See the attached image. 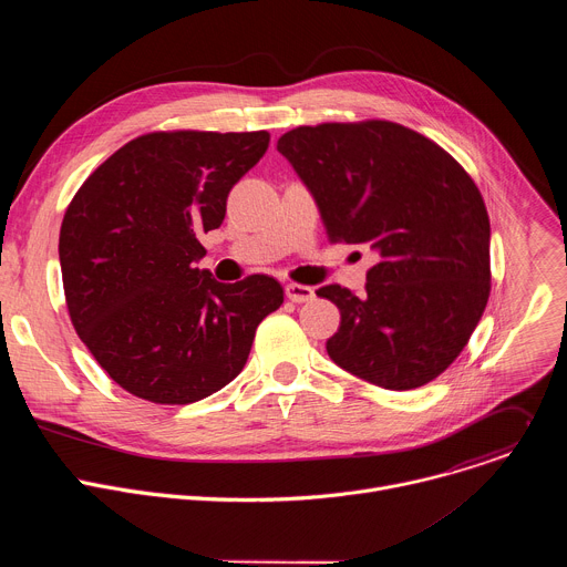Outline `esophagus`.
Listing matches in <instances>:
<instances>
[{
  "label": "esophagus",
  "instance_id": "obj_1",
  "mask_svg": "<svg viewBox=\"0 0 567 567\" xmlns=\"http://www.w3.org/2000/svg\"><path fill=\"white\" fill-rule=\"evenodd\" d=\"M285 291H287V298L293 300V302H309V300H313V296H316L311 287L298 285V282H289V285L285 287Z\"/></svg>",
  "mask_w": 567,
  "mask_h": 567
}]
</instances>
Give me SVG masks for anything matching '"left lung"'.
<instances>
[{"label":"left lung","mask_w":567,"mask_h":567,"mask_svg":"<svg viewBox=\"0 0 567 567\" xmlns=\"http://www.w3.org/2000/svg\"><path fill=\"white\" fill-rule=\"evenodd\" d=\"M278 150L311 190L330 241L370 245L365 296L328 285L341 311L330 359L354 377L413 390L464 350L492 291L489 215L457 161L392 121L300 125Z\"/></svg>","instance_id":"left-lung-1"}]
</instances>
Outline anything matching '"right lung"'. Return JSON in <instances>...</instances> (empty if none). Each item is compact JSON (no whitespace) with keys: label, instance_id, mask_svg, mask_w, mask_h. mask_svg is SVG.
<instances>
[{"label":"right lung","instance_id":"right-lung-1","mask_svg":"<svg viewBox=\"0 0 567 567\" xmlns=\"http://www.w3.org/2000/svg\"><path fill=\"white\" fill-rule=\"evenodd\" d=\"M269 132H147L78 188L60 226L69 318L130 394L184 406L245 368L285 291L265 274L224 285L202 271V233L219 228L230 188Z\"/></svg>","mask_w":567,"mask_h":567}]
</instances>
